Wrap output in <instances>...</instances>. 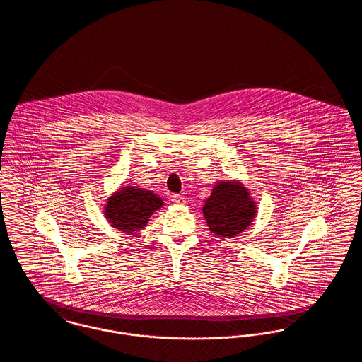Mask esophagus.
I'll use <instances>...</instances> for the list:
<instances>
[{"label":"esophagus","mask_w":362,"mask_h":362,"mask_svg":"<svg viewBox=\"0 0 362 362\" xmlns=\"http://www.w3.org/2000/svg\"><path fill=\"white\" fill-rule=\"evenodd\" d=\"M173 204H176V205H183V204L186 202V199H185L180 194H173Z\"/></svg>","instance_id":"34e87169"}]
</instances>
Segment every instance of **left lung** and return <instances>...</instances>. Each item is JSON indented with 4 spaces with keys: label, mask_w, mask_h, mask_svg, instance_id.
Listing matches in <instances>:
<instances>
[{
    "label": "left lung",
    "mask_w": 362,
    "mask_h": 362,
    "mask_svg": "<svg viewBox=\"0 0 362 362\" xmlns=\"http://www.w3.org/2000/svg\"><path fill=\"white\" fill-rule=\"evenodd\" d=\"M204 216L216 236L233 238L255 217L257 206L245 187L236 182H221L205 201Z\"/></svg>",
    "instance_id": "1"
}]
</instances>
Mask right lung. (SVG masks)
Here are the masks:
<instances>
[{"label":"right lung","mask_w":362,"mask_h":362,"mask_svg":"<svg viewBox=\"0 0 362 362\" xmlns=\"http://www.w3.org/2000/svg\"><path fill=\"white\" fill-rule=\"evenodd\" d=\"M163 201L152 191L137 187H122L119 192L114 194L105 206V217L108 221L123 232L133 233L144 228L149 216L158 207Z\"/></svg>","instance_id":"right-lung-1"}]
</instances>
